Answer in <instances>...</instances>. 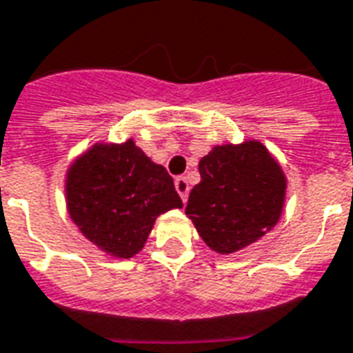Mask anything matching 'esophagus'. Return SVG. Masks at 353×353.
Instances as JSON below:
<instances>
[{"label": "esophagus", "instance_id": "obj_1", "mask_svg": "<svg viewBox=\"0 0 353 353\" xmlns=\"http://www.w3.org/2000/svg\"><path fill=\"white\" fill-rule=\"evenodd\" d=\"M189 181L185 179L183 176L181 177H176V190H177V194L181 196V200L183 202H187V196H189Z\"/></svg>", "mask_w": 353, "mask_h": 353}]
</instances>
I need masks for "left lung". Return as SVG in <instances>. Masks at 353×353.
I'll use <instances>...</instances> for the list:
<instances>
[{"instance_id": "8db88e82", "label": "left lung", "mask_w": 353, "mask_h": 353, "mask_svg": "<svg viewBox=\"0 0 353 353\" xmlns=\"http://www.w3.org/2000/svg\"><path fill=\"white\" fill-rule=\"evenodd\" d=\"M198 170L185 213L211 250L234 254L275 228L288 181L260 140L215 145Z\"/></svg>"}]
</instances>
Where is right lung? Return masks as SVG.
I'll return each mask as SVG.
<instances>
[{"label":"right lung","instance_id":"right-lung-1","mask_svg":"<svg viewBox=\"0 0 353 353\" xmlns=\"http://www.w3.org/2000/svg\"><path fill=\"white\" fill-rule=\"evenodd\" d=\"M65 203L82 236L116 260L137 256L157 216L183 208L166 168L132 138L80 153L67 168Z\"/></svg>","mask_w":353,"mask_h":353}]
</instances>
